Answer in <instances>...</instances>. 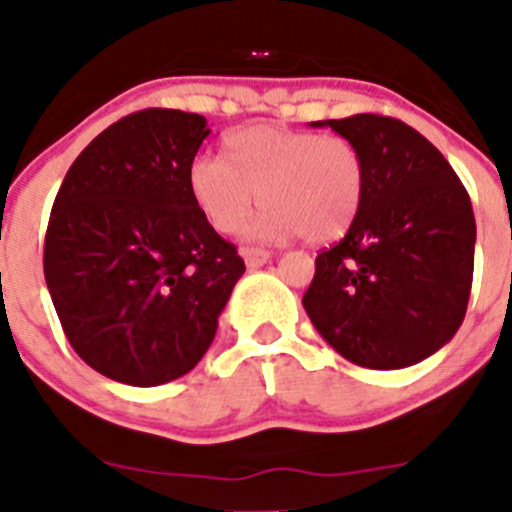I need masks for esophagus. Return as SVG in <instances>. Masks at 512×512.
<instances>
[{
	"label": "esophagus",
	"instance_id": "obj_1",
	"mask_svg": "<svg viewBox=\"0 0 512 512\" xmlns=\"http://www.w3.org/2000/svg\"><path fill=\"white\" fill-rule=\"evenodd\" d=\"M242 257H245L247 267H262L270 260V250H262V247H242Z\"/></svg>",
	"mask_w": 512,
	"mask_h": 512
}]
</instances>
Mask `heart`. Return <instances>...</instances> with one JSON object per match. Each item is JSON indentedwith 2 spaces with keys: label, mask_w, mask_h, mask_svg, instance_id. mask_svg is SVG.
<instances>
[{
  "label": "heart",
  "mask_w": 512,
  "mask_h": 512,
  "mask_svg": "<svg viewBox=\"0 0 512 512\" xmlns=\"http://www.w3.org/2000/svg\"><path fill=\"white\" fill-rule=\"evenodd\" d=\"M227 160L200 153L188 165V190L210 225L232 232L265 203L252 237L302 235L312 245L349 232L366 193V163L344 136L255 123L225 138Z\"/></svg>",
  "instance_id": "obj_1"
}]
</instances>
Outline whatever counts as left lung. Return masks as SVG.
<instances>
[{
	"label": "left lung",
	"mask_w": 512,
	"mask_h": 512,
	"mask_svg": "<svg viewBox=\"0 0 512 512\" xmlns=\"http://www.w3.org/2000/svg\"><path fill=\"white\" fill-rule=\"evenodd\" d=\"M359 146L366 193L347 235L314 260L302 304L317 332L366 369H404L451 342L473 285L468 190L404 121L356 113L314 121Z\"/></svg>",
	"instance_id": "left-lung-1"
}]
</instances>
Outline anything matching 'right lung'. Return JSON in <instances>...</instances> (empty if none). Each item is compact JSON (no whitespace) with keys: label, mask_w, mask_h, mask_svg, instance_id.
<instances>
[{"label":"right lung","mask_w":512,"mask_h":512,"mask_svg":"<svg viewBox=\"0 0 512 512\" xmlns=\"http://www.w3.org/2000/svg\"><path fill=\"white\" fill-rule=\"evenodd\" d=\"M208 133L198 113H128L56 193L44 237L51 302L74 352L121 384L188 374L245 272L190 198L188 165Z\"/></svg>","instance_id":"1"}]
</instances>
